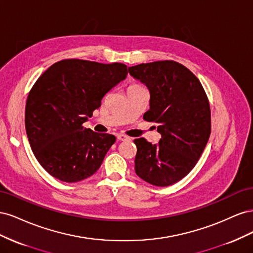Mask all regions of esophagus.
I'll list each match as a JSON object with an SVG mask.
<instances>
[{"mask_svg":"<svg viewBox=\"0 0 253 253\" xmlns=\"http://www.w3.org/2000/svg\"><path fill=\"white\" fill-rule=\"evenodd\" d=\"M117 139L121 140V141H126V140L129 139V137L126 136V135H124V134H118L117 135Z\"/></svg>","mask_w":253,"mask_h":253,"instance_id":"esophagus-1","label":"esophagus"}]
</instances>
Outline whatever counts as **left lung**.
<instances>
[{"label":"left lung","instance_id":"8db88e82","mask_svg":"<svg viewBox=\"0 0 253 253\" xmlns=\"http://www.w3.org/2000/svg\"><path fill=\"white\" fill-rule=\"evenodd\" d=\"M128 73L148 86L150 110L143 119L158 124V143L135 139V172L157 187L179 181L200 159L211 133V111L201 81L173 60L128 67Z\"/></svg>","mask_w":253,"mask_h":253}]
</instances>
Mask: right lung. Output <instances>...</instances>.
I'll list each match as a JSON object with an SVG mask.
<instances>
[{"label":"right lung","instance_id":"1","mask_svg":"<svg viewBox=\"0 0 253 253\" xmlns=\"http://www.w3.org/2000/svg\"><path fill=\"white\" fill-rule=\"evenodd\" d=\"M126 74L122 63L64 59L38 78L27 96L25 128L37 160L52 177L76 182L100 168L116 138L83 124Z\"/></svg>","mask_w":253,"mask_h":253}]
</instances>
